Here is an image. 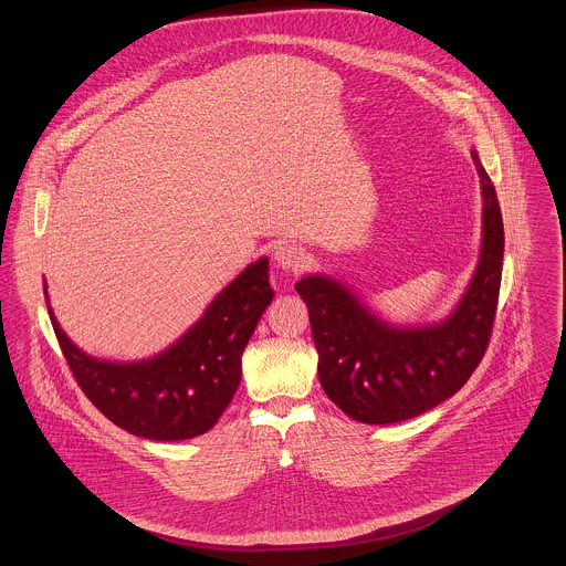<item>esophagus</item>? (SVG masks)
<instances>
[{
  "instance_id": "esophagus-1",
  "label": "esophagus",
  "mask_w": 566,
  "mask_h": 566,
  "mask_svg": "<svg viewBox=\"0 0 566 566\" xmlns=\"http://www.w3.org/2000/svg\"><path fill=\"white\" fill-rule=\"evenodd\" d=\"M273 260L284 271H300L306 264V253L297 245H280L273 252Z\"/></svg>"
}]
</instances>
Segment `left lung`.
<instances>
[{
	"label": "left lung",
	"mask_w": 566,
	"mask_h": 566,
	"mask_svg": "<svg viewBox=\"0 0 566 566\" xmlns=\"http://www.w3.org/2000/svg\"><path fill=\"white\" fill-rule=\"evenodd\" d=\"M482 190V241L458 304L439 321L395 323L347 282L306 273L297 293L311 313L318 381L354 421L401 423L455 395L480 365L500 297L503 221L495 187L471 149Z\"/></svg>",
	"instance_id": "obj_1"
}]
</instances>
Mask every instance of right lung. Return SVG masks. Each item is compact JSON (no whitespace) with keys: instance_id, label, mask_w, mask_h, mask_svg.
I'll use <instances>...</instances> for the list:
<instances>
[{"instance_id":"1","label":"right lung","mask_w":566,"mask_h":566,"mask_svg":"<svg viewBox=\"0 0 566 566\" xmlns=\"http://www.w3.org/2000/svg\"><path fill=\"white\" fill-rule=\"evenodd\" d=\"M45 304L64 358L95 408L138 439L187 440L206 434L241 384V356L273 300L269 258L248 264L189 329L156 356L104 360L80 349Z\"/></svg>"}]
</instances>
